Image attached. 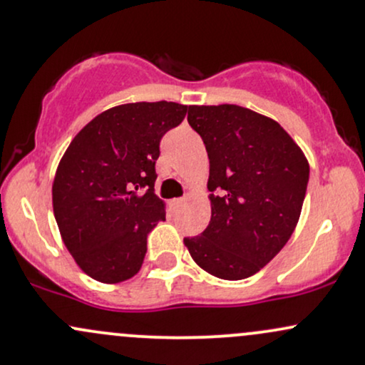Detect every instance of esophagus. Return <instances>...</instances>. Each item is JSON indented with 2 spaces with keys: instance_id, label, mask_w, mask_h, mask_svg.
<instances>
[{
  "instance_id": "1",
  "label": "esophagus",
  "mask_w": 365,
  "mask_h": 365,
  "mask_svg": "<svg viewBox=\"0 0 365 365\" xmlns=\"http://www.w3.org/2000/svg\"><path fill=\"white\" fill-rule=\"evenodd\" d=\"M183 202H185V199H171V206L173 207H180Z\"/></svg>"
}]
</instances>
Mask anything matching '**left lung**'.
Segmentation results:
<instances>
[{"label": "left lung", "instance_id": "8db88e82", "mask_svg": "<svg viewBox=\"0 0 365 365\" xmlns=\"http://www.w3.org/2000/svg\"><path fill=\"white\" fill-rule=\"evenodd\" d=\"M187 120L207 150L211 221L183 244L209 274L249 278L283 249L299 223L307 158L278 121L249 108L190 106Z\"/></svg>", "mask_w": 365, "mask_h": 365}]
</instances>
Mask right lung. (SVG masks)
<instances>
[{"label": "right lung", "mask_w": 365, "mask_h": 365, "mask_svg": "<svg viewBox=\"0 0 365 365\" xmlns=\"http://www.w3.org/2000/svg\"><path fill=\"white\" fill-rule=\"evenodd\" d=\"M188 106L128 103L83 127L63 154L53 182V211L63 244L86 274L120 283L139 273L148 235L165 220L154 194L159 142Z\"/></svg>", "instance_id": "1"}]
</instances>
